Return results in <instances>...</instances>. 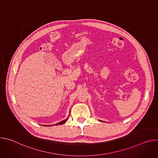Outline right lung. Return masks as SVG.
<instances>
[{
  "label": "right lung",
  "instance_id": "obj_1",
  "mask_svg": "<svg viewBox=\"0 0 158 158\" xmlns=\"http://www.w3.org/2000/svg\"><path fill=\"white\" fill-rule=\"evenodd\" d=\"M68 119V118H67L66 119H65V120H64V121H61V122H60V123H57V124H56V125H59V124H64L66 121H67V120Z\"/></svg>",
  "mask_w": 158,
  "mask_h": 158
}]
</instances>
